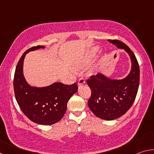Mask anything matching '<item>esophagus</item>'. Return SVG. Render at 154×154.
I'll return each mask as SVG.
<instances>
[{"instance_id": "esophagus-1", "label": "esophagus", "mask_w": 154, "mask_h": 154, "mask_svg": "<svg viewBox=\"0 0 154 154\" xmlns=\"http://www.w3.org/2000/svg\"><path fill=\"white\" fill-rule=\"evenodd\" d=\"M85 84V80L83 79V78H80L78 81V86H81V85H83Z\"/></svg>"}]
</instances>
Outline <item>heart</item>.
Wrapping results in <instances>:
<instances>
[{
    "mask_svg": "<svg viewBox=\"0 0 154 154\" xmlns=\"http://www.w3.org/2000/svg\"><path fill=\"white\" fill-rule=\"evenodd\" d=\"M98 51V48L97 46H94L90 49L89 50L87 51V53L85 54V56L83 57V58L82 60H81L79 62H78L75 65V68L77 70H80V69H83L87 66V65L89 64L90 62L92 61V60L94 58L95 56L97 54V52ZM96 71L95 69H93L92 71H90V75H93L96 73Z\"/></svg>",
    "mask_w": 154,
    "mask_h": 154,
    "instance_id": "1",
    "label": "heart"
}]
</instances>
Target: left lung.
Returning a JSON list of instances; mask_svg holds the SVG:
<instances>
[{
    "instance_id": "8db88e82",
    "label": "left lung",
    "mask_w": 154,
    "mask_h": 154,
    "mask_svg": "<svg viewBox=\"0 0 154 154\" xmlns=\"http://www.w3.org/2000/svg\"><path fill=\"white\" fill-rule=\"evenodd\" d=\"M127 52L131 61L129 74L122 79H113L98 73L87 80L92 92L88 105L92 113L105 120H113L124 115L133 104L139 89L140 70L132 51L118 40H108Z\"/></svg>"
}]
</instances>
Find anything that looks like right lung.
<instances>
[{
  "mask_svg": "<svg viewBox=\"0 0 154 154\" xmlns=\"http://www.w3.org/2000/svg\"><path fill=\"white\" fill-rule=\"evenodd\" d=\"M41 48L45 47L31 48L20 58L14 75V92L21 110L30 120L41 125H51L63 118L68 101L77 92L78 87L75 83L65 85L56 82L45 87L28 84L23 72L25 56L28 52Z\"/></svg>",
  "mask_w": 154,
  "mask_h": 154,
  "instance_id": "obj_1",
  "label": "right lung"
}]
</instances>
